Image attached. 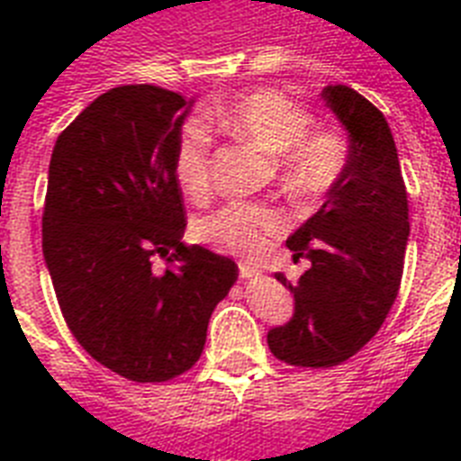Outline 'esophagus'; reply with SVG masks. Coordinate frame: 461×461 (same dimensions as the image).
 I'll return each mask as SVG.
<instances>
[{
    "label": "esophagus",
    "instance_id": "34e87169",
    "mask_svg": "<svg viewBox=\"0 0 461 461\" xmlns=\"http://www.w3.org/2000/svg\"><path fill=\"white\" fill-rule=\"evenodd\" d=\"M239 275H241L244 280H253V277H258V270H253V267L249 266H241L239 267Z\"/></svg>",
    "mask_w": 461,
    "mask_h": 461
}]
</instances>
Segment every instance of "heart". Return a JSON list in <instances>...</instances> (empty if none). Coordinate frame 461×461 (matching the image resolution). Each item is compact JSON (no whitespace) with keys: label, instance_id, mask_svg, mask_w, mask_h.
I'll return each instance as SVG.
<instances>
[{"label":"heart","instance_id":"1","mask_svg":"<svg viewBox=\"0 0 461 461\" xmlns=\"http://www.w3.org/2000/svg\"><path fill=\"white\" fill-rule=\"evenodd\" d=\"M210 117L224 131L280 158L282 176L296 194H328L347 167V140L335 131L311 129L313 117L277 90L246 93L234 103L215 107ZM210 143L208 126L198 119L184 124L176 139L174 174L191 198H203L210 191ZM285 231L287 220L280 210L253 203H230L194 227L201 244L251 263L263 258Z\"/></svg>","mask_w":461,"mask_h":461}]
</instances>
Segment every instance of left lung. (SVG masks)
Segmentation results:
<instances>
[{"label": "left lung", "mask_w": 461, "mask_h": 461, "mask_svg": "<svg viewBox=\"0 0 461 461\" xmlns=\"http://www.w3.org/2000/svg\"><path fill=\"white\" fill-rule=\"evenodd\" d=\"M321 97L349 133L342 176L313 217L287 239L311 267L289 282L294 315L267 332V347L289 366L330 368L354 357L385 322L400 292L409 239L407 188L383 112L347 86Z\"/></svg>", "instance_id": "left-lung-1"}]
</instances>
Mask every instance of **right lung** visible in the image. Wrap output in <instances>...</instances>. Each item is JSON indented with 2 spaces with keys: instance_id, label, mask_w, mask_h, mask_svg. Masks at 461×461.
<instances>
[{
  "instance_id": "right-lung-1",
  "label": "right lung",
  "mask_w": 461,
  "mask_h": 461,
  "mask_svg": "<svg viewBox=\"0 0 461 461\" xmlns=\"http://www.w3.org/2000/svg\"><path fill=\"white\" fill-rule=\"evenodd\" d=\"M191 104L148 83L112 88L50 159L42 253L64 321L90 357L136 383H165L201 358L239 275L231 258L181 241L174 150Z\"/></svg>"
}]
</instances>
